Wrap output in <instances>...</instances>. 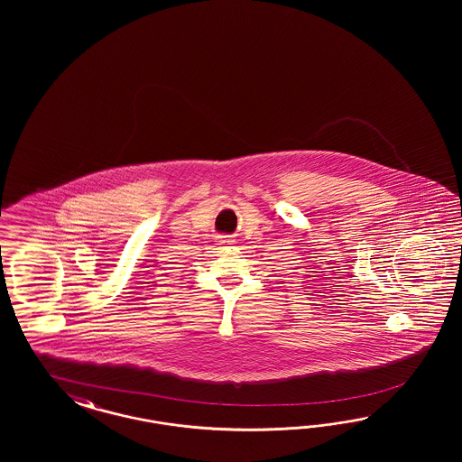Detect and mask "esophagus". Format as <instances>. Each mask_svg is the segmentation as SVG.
<instances>
[{
    "label": "esophagus",
    "instance_id": "34e87169",
    "mask_svg": "<svg viewBox=\"0 0 462 462\" xmlns=\"http://www.w3.org/2000/svg\"><path fill=\"white\" fill-rule=\"evenodd\" d=\"M224 242H225V240H224ZM224 242H222V244H224ZM226 242H230V240H226Z\"/></svg>",
    "mask_w": 462,
    "mask_h": 462
}]
</instances>
